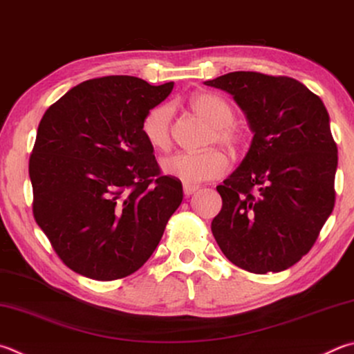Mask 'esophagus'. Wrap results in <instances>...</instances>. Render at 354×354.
Instances as JSON below:
<instances>
[{"mask_svg":"<svg viewBox=\"0 0 354 354\" xmlns=\"http://www.w3.org/2000/svg\"><path fill=\"white\" fill-rule=\"evenodd\" d=\"M196 190H198L196 185H187V184H184V195H185V196L194 195Z\"/></svg>","mask_w":354,"mask_h":354,"instance_id":"1","label":"esophagus"}]
</instances>
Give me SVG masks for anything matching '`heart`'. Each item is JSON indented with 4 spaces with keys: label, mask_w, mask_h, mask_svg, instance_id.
I'll return each mask as SVG.
<instances>
[{
    "label": "heart",
    "mask_w": 354,
    "mask_h": 354,
    "mask_svg": "<svg viewBox=\"0 0 354 354\" xmlns=\"http://www.w3.org/2000/svg\"><path fill=\"white\" fill-rule=\"evenodd\" d=\"M192 108L204 120L214 127L212 142H218L229 150L239 149L241 134L232 127L234 111L226 100L214 94H196L192 99ZM173 106L170 104L158 105L147 113L142 130L147 140L156 150L165 151L171 145ZM229 160L218 150L204 153H176L160 162V169L167 176L176 178L187 185H196L210 179L220 178L227 170Z\"/></svg>",
    "instance_id": "heart-1"
}]
</instances>
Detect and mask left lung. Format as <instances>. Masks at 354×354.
<instances>
[{
	"label": "left lung",
	"mask_w": 354,
	"mask_h": 354,
	"mask_svg": "<svg viewBox=\"0 0 354 354\" xmlns=\"http://www.w3.org/2000/svg\"><path fill=\"white\" fill-rule=\"evenodd\" d=\"M232 95L254 133L216 190L214 234L235 266L280 272L310 252L334 207L337 147L319 95L291 77L236 71L204 82Z\"/></svg>",
	"instance_id": "1"
}]
</instances>
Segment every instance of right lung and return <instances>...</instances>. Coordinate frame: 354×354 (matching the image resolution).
Wrapping results in <instances>:
<instances>
[{
    "mask_svg": "<svg viewBox=\"0 0 354 354\" xmlns=\"http://www.w3.org/2000/svg\"><path fill=\"white\" fill-rule=\"evenodd\" d=\"M171 89L106 75L44 113L29 159L34 218L74 272L102 281L136 272L181 204V181L160 175L142 130Z\"/></svg>",
    "mask_w": 354,
    "mask_h": 354,
    "instance_id": "obj_1",
    "label": "right lung"
}]
</instances>
